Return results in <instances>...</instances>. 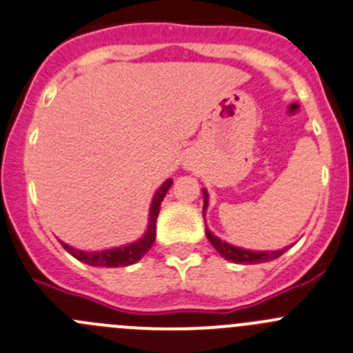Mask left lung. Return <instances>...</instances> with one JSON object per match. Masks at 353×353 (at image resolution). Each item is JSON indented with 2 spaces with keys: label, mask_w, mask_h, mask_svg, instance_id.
<instances>
[{
  "label": "left lung",
  "mask_w": 353,
  "mask_h": 353,
  "mask_svg": "<svg viewBox=\"0 0 353 353\" xmlns=\"http://www.w3.org/2000/svg\"><path fill=\"white\" fill-rule=\"evenodd\" d=\"M207 207V192L203 190V210ZM207 232V239L209 242L212 243L214 249H216L219 254L223 256L225 259L233 263H242V265H254V263H265V261H272V259L279 258V256L284 254L285 249H281V251H273V252H254V251H245V249H240V247H233L230 243L221 242V240L217 239L216 235L205 230Z\"/></svg>",
  "instance_id": "left-lung-1"
}]
</instances>
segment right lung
<instances>
[{
	"mask_svg": "<svg viewBox=\"0 0 353 353\" xmlns=\"http://www.w3.org/2000/svg\"><path fill=\"white\" fill-rule=\"evenodd\" d=\"M172 186V181H165V183L161 184V188L154 195L153 203H151V210H150V226H148V232L139 242L130 243V245L125 247H118V249H111V251H104V252H81L77 251V249H72V247L65 245L62 243L65 251L69 252L71 256H74L80 261L87 263L90 266H108V268H117V266H128L134 265V263L139 261L144 254L151 249L154 242V236H157V217L158 212H160V203L165 196V193L169 192V188Z\"/></svg>",
	"mask_w": 353,
	"mask_h": 353,
	"instance_id": "add662e5",
	"label": "right lung"
}]
</instances>
